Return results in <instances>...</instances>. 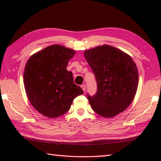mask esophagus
I'll list each match as a JSON object with an SVG mask.
<instances>
[{
  "label": "esophagus",
  "instance_id": "esophagus-1",
  "mask_svg": "<svg viewBox=\"0 0 161 161\" xmlns=\"http://www.w3.org/2000/svg\"><path fill=\"white\" fill-rule=\"evenodd\" d=\"M81 88H82L83 89V91L85 92L86 91V84H82L81 86Z\"/></svg>",
  "mask_w": 161,
  "mask_h": 161
}]
</instances>
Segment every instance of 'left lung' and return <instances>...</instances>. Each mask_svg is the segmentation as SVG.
<instances>
[{
    "label": "left lung",
    "instance_id": "1",
    "mask_svg": "<svg viewBox=\"0 0 161 161\" xmlns=\"http://www.w3.org/2000/svg\"><path fill=\"white\" fill-rule=\"evenodd\" d=\"M84 56L97 82L95 94H87L92 109L105 118L124 111L134 98L138 84V72L132 58L108 45L85 51Z\"/></svg>",
    "mask_w": 161,
    "mask_h": 161
}]
</instances>
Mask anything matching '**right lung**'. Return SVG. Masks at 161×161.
<instances>
[{"label":"right lung","instance_id":"right-lung-1","mask_svg":"<svg viewBox=\"0 0 161 161\" xmlns=\"http://www.w3.org/2000/svg\"><path fill=\"white\" fill-rule=\"evenodd\" d=\"M75 52L53 45L33 54L27 61L23 82L28 97L36 110L50 118L69 110L74 99L84 93L66 70Z\"/></svg>","mask_w":161,"mask_h":161}]
</instances>
